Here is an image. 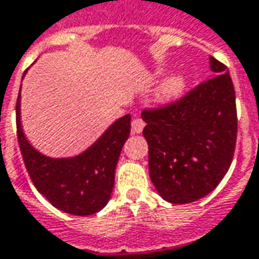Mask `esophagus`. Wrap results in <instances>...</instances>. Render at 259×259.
Here are the masks:
<instances>
[{
    "instance_id": "obj_1",
    "label": "esophagus",
    "mask_w": 259,
    "mask_h": 259,
    "mask_svg": "<svg viewBox=\"0 0 259 259\" xmlns=\"http://www.w3.org/2000/svg\"><path fill=\"white\" fill-rule=\"evenodd\" d=\"M144 124H146V123H144L142 119H139V117L135 119V120L132 122V133H133V135H136V133H142L144 129Z\"/></svg>"
}]
</instances>
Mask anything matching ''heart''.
Segmentation results:
<instances>
[{
  "label": "heart",
  "mask_w": 259,
  "mask_h": 259,
  "mask_svg": "<svg viewBox=\"0 0 259 259\" xmlns=\"http://www.w3.org/2000/svg\"><path fill=\"white\" fill-rule=\"evenodd\" d=\"M186 86V79L181 75H174L171 78H168L161 85L159 91V96L161 100H173L179 98L181 92L184 91Z\"/></svg>",
  "instance_id": "obj_1"
}]
</instances>
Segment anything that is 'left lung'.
Returning <instances> with one entry per match:
<instances>
[{"label": "left lung", "instance_id": "obj_1", "mask_svg": "<svg viewBox=\"0 0 259 259\" xmlns=\"http://www.w3.org/2000/svg\"><path fill=\"white\" fill-rule=\"evenodd\" d=\"M215 76L163 106L144 109L149 173L166 201L207 196L231 166L237 142L235 91L224 63L210 56Z\"/></svg>", "mask_w": 259, "mask_h": 259}]
</instances>
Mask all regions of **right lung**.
Segmentation results:
<instances>
[{
	"mask_svg": "<svg viewBox=\"0 0 259 259\" xmlns=\"http://www.w3.org/2000/svg\"><path fill=\"white\" fill-rule=\"evenodd\" d=\"M17 136L26 171L36 190L58 210L92 215L109 201L115 170L130 135V115L116 120L86 152L70 159H51L35 150L24 136L17 100Z\"/></svg>",
	"mask_w": 259,
	"mask_h": 259,
	"instance_id": "right-lung-1",
	"label": "right lung"
}]
</instances>
